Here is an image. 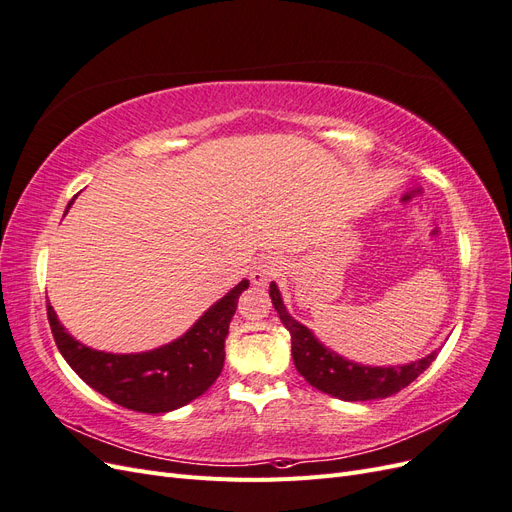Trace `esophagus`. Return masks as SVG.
<instances>
[{
	"instance_id": "1",
	"label": "esophagus",
	"mask_w": 512,
	"mask_h": 512,
	"mask_svg": "<svg viewBox=\"0 0 512 512\" xmlns=\"http://www.w3.org/2000/svg\"><path fill=\"white\" fill-rule=\"evenodd\" d=\"M280 271H282V260L273 254H267V256H260L254 262L250 277L256 286H267V282H271Z\"/></svg>"
}]
</instances>
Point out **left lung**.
<instances>
[{
	"label": "left lung",
	"instance_id": "8db88e82",
	"mask_svg": "<svg viewBox=\"0 0 512 512\" xmlns=\"http://www.w3.org/2000/svg\"><path fill=\"white\" fill-rule=\"evenodd\" d=\"M269 297L277 316L290 333L294 367L314 389L331 397L344 401H371L395 395L421 376L438 356V350H433L423 359L406 365H363L350 361L324 346L312 329L290 316L275 282L269 286Z\"/></svg>",
	"mask_w": 512,
	"mask_h": 512
}]
</instances>
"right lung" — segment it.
Instances as JSON below:
<instances>
[{"mask_svg":"<svg viewBox=\"0 0 512 512\" xmlns=\"http://www.w3.org/2000/svg\"><path fill=\"white\" fill-rule=\"evenodd\" d=\"M245 288H250V280L230 288L173 342L130 354L89 348L66 331L51 303L46 305V314L61 356L91 389L128 410L162 414L190 404L222 374L228 324Z\"/></svg>","mask_w":512,"mask_h":512,"instance_id":"1","label":"right lung"}]
</instances>
